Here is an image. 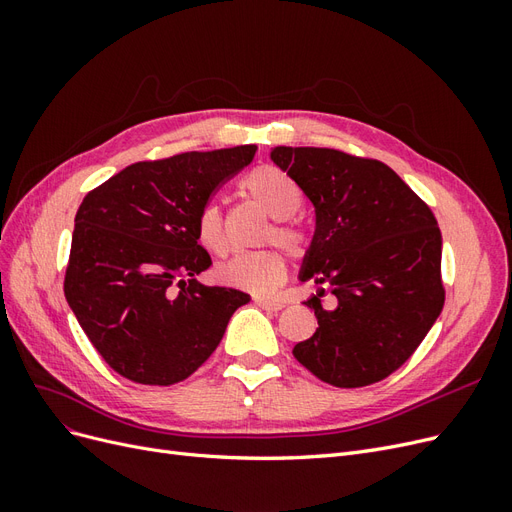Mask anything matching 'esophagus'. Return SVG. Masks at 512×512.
Masks as SVG:
<instances>
[{
    "instance_id": "1",
    "label": "esophagus",
    "mask_w": 512,
    "mask_h": 512,
    "mask_svg": "<svg viewBox=\"0 0 512 512\" xmlns=\"http://www.w3.org/2000/svg\"><path fill=\"white\" fill-rule=\"evenodd\" d=\"M254 303L262 309H269V312H280V309L286 307V303L280 299H265V297H254Z\"/></svg>"
}]
</instances>
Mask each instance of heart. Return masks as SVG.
Here are the masks:
<instances>
[{
  "label": "heart",
  "instance_id": "heart-1",
  "mask_svg": "<svg viewBox=\"0 0 512 512\" xmlns=\"http://www.w3.org/2000/svg\"><path fill=\"white\" fill-rule=\"evenodd\" d=\"M241 192L273 218L267 241L280 243L290 254L305 250V232L290 222L301 207V188L297 181L275 166H258L247 173L241 183ZM196 239L209 254L226 252V237L220 209L205 205L196 215ZM218 280L226 286L250 290L256 294L271 292L286 280V262L277 250H260L235 254L218 267Z\"/></svg>",
  "mask_w": 512,
  "mask_h": 512
}]
</instances>
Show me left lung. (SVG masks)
<instances>
[{"instance_id": "obj_1", "label": "left lung", "mask_w": 512, "mask_h": 512, "mask_svg": "<svg viewBox=\"0 0 512 512\" xmlns=\"http://www.w3.org/2000/svg\"><path fill=\"white\" fill-rule=\"evenodd\" d=\"M271 160L312 200L316 230L299 271L316 333L292 348L322 382L356 389L391 376L444 305L442 235L393 168L337 149L275 147ZM336 294L333 308L321 294Z\"/></svg>"}]
</instances>
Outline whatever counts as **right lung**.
I'll return each mask as SVG.
<instances>
[{"label": "right lung", "mask_w": 512, "mask_h": 512, "mask_svg": "<svg viewBox=\"0 0 512 512\" xmlns=\"http://www.w3.org/2000/svg\"><path fill=\"white\" fill-rule=\"evenodd\" d=\"M256 145L136 162L76 211L64 292L89 342L117 374L168 386L203 365L250 294L205 286L211 256L196 215L254 160Z\"/></svg>", "instance_id": "1"}]
</instances>
